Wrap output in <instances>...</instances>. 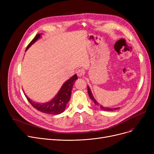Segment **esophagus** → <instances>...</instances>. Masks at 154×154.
<instances>
[{
	"label": "esophagus",
	"instance_id": "1",
	"mask_svg": "<svg viewBox=\"0 0 154 154\" xmlns=\"http://www.w3.org/2000/svg\"><path fill=\"white\" fill-rule=\"evenodd\" d=\"M77 75L79 76V77H81L84 74V71L82 70V69H79L77 72H76Z\"/></svg>",
	"mask_w": 154,
	"mask_h": 154
}]
</instances>
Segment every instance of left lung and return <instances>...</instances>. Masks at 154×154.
I'll return each mask as SVG.
<instances>
[{
    "instance_id": "left-lung-1",
    "label": "left lung",
    "mask_w": 154,
    "mask_h": 154,
    "mask_svg": "<svg viewBox=\"0 0 154 154\" xmlns=\"http://www.w3.org/2000/svg\"><path fill=\"white\" fill-rule=\"evenodd\" d=\"M87 90H88V95H89V97H90V98L94 101V103L96 105V106H100V108L103 110H105V111H113V110H117V109H119V107H117V108H114V109H112V108H108V107H103V106H101V105H100L97 102V100L95 99V98L94 97V96H93V95H92V92H91V88H90V87H88V86H87Z\"/></svg>"
}]
</instances>
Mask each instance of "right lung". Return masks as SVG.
<instances>
[{"mask_svg":"<svg viewBox=\"0 0 154 154\" xmlns=\"http://www.w3.org/2000/svg\"><path fill=\"white\" fill-rule=\"evenodd\" d=\"M42 34H38L35 35L34 39L29 43L27 45L26 51L28 48L32 45L34 44L37 40L40 37ZM77 76L76 74L73 75L70 79L65 82L62 87L60 88V91L51 101L40 103L37 102H35L33 100H30L28 97L24 93V95L26 97L27 100L30 102V103L33 106L35 109L37 110L45 113L47 114H53V115H58L62 113L66 107V105L69 102L70 96H71V92L72 89V87L74 85L75 81L77 79Z\"/></svg>","mask_w":154,"mask_h":154,"instance_id":"right-lung-1","label":"right lung"}]
</instances>
